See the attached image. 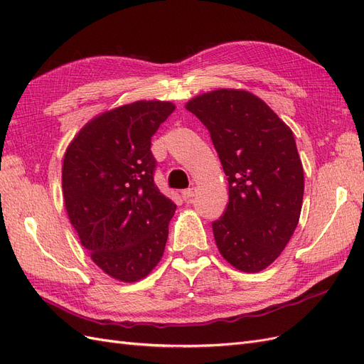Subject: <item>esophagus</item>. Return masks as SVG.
I'll use <instances>...</instances> for the list:
<instances>
[{
  "label": "esophagus",
  "mask_w": 364,
  "mask_h": 364,
  "mask_svg": "<svg viewBox=\"0 0 364 364\" xmlns=\"http://www.w3.org/2000/svg\"><path fill=\"white\" fill-rule=\"evenodd\" d=\"M194 194H196V188H188V190H183V191L181 193L182 199H183L185 202L191 200V197H194Z\"/></svg>",
  "instance_id": "esophagus-1"
}]
</instances>
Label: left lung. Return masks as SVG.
I'll return each mask as SVG.
<instances>
[{"mask_svg":"<svg viewBox=\"0 0 364 364\" xmlns=\"http://www.w3.org/2000/svg\"><path fill=\"white\" fill-rule=\"evenodd\" d=\"M211 134L228 176L229 203L213 223L222 257L261 272L277 259L299 223L304 168L291 129L243 90H217L185 105Z\"/></svg>","mask_w":364,"mask_h":364,"instance_id":"obj_1","label":"left lung"}]
</instances>
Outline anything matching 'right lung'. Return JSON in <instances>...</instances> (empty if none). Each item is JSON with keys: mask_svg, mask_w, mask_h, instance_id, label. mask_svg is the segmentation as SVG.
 I'll use <instances>...</instances> for the list:
<instances>
[{"mask_svg": "<svg viewBox=\"0 0 364 364\" xmlns=\"http://www.w3.org/2000/svg\"><path fill=\"white\" fill-rule=\"evenodd\" d=\"M176 106L139 100L86 123L65 151L62 190L70 222L109 277L136 282L158 266L176 205L153 181L151 136Z\"/></svg>", "mask_w": 364, "mask_h": 364, "instance_id": "right-lung-1", "label": "right lung"}]
</instances>
